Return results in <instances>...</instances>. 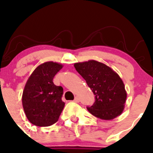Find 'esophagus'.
I'll list each match as a JSON object with an SVG mask.
<instances>
[{"instance_id": "obj_1", "label": "esophagus", "mask_w": 153, "mask_h": 153, "mask_svg": "<svg viewBox=\"0 0 153 153\" xmlns=\"http://www.w3.org/2000/svg\"><path fill=\"white\" fill-rule=\"evenodd\" d=\"M74 102H75V103H79V97H74Z\"/></svg>"}]
</instances>
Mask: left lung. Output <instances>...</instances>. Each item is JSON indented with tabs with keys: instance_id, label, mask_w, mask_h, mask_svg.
<instances>
[{
	"instance_id": "obj_1",
	"label": "left lung",
	"mask_w": 153,
	"mask_h": 153,
	"mask_svg": "<svg viewBox=\"0 0 153 153\" xmlns=\"http://www.w3.org/2000/svg\"><path fill=\"white\" fill-rule=\"evenodd\" d=\"M74 68L95 95V102L87 110L101 120H111L123 111L126 100L125 85L119 74L96 60L75 63Z\"/></svg>"
}]
</instances>
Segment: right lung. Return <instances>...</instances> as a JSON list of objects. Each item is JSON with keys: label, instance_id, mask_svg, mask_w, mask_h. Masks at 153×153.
<instances>
[{"label": "right lung", "instance_id": "right-lung-1", "mask_svg": "<svg viewBox=\"0 0 153 153\" xmlns=\"http://www.w3.org/2000/svg\"><path fill=\"white\" fill-rule=\"evenodd\" d=\"M63 65L45 62L35 68L27 80L22 97L24 112L30 123L48 126L56 123L64 108V89L53 83V78Z\"/></svg>", "mask_w": 153, "mask_h": 153}]
</instances>
